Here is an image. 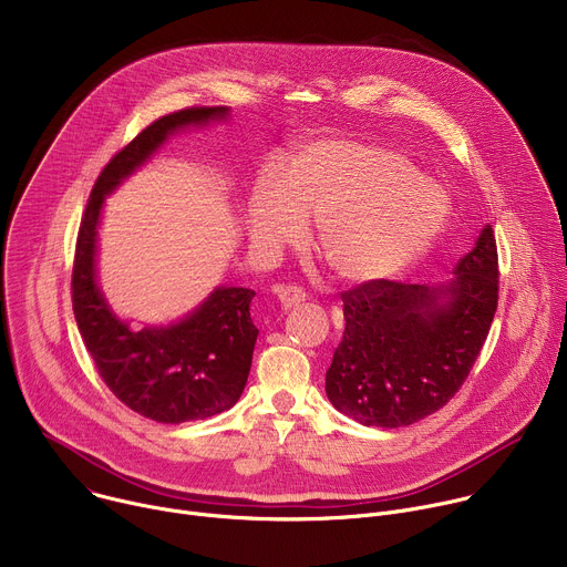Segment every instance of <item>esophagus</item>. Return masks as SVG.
<instances>
[{"label": "esophagus", "mask_w": 567, "mask_h": 567, "mask_svg": "<svg viewBox=\"0 0 567 567\" xmlns=\"http://www.w3.org/2000/svg\"><path fill=\"white\" fill-rule=\"evenodd\" d=\"M274 293L278 296V300L282 302L285 309H291L296 305H300L305 300V291L296 285H274Z\"/></svg>", "instance_id": "obj_1"}]
</instances>
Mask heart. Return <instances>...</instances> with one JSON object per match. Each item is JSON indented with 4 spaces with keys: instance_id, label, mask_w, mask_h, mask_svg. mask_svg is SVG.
Wrapping results in <instances>:
<instances>
[{
    "instance_id": "b5f03b06",
    "label": "heart",
    "mask_w": 567,
    "mask_h": 567,
    "mask_svg": "<svg viewBox=\"0 0 567 567\" xmlns=\"http://www.w3.org/2000/svg\"><path fill=\"white\" fill-rule=\"evenodd\" d=\"M302 219H316L313 245L328 269L343 282L368 285L411 269L433 247L449 197L392 147L318 138L289 156L282 179H258L247 210L262 251L298 241Z\"/></svg>"
}]
</instances>
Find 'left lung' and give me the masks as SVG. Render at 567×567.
<instances>
[{"instance_id": "left-lung-1", "label": "left lung", "mask_w": 567, "mask_h": 567, "mask_svg": "<svg viewBox=\"0 0 567 567\" xmlns=\"http://www.w3.org/2000/svg\"><path fill=\"white\" fill-rule=\"evenodd\" d=\"M346 332L326 374L332 406L363 426L415 424L460 390L498 307L492 226L449 285L379 280L341 293Z\"/></svg>"}]
</instances>
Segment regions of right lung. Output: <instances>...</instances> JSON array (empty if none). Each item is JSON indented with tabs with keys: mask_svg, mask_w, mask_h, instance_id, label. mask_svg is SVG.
Listing matches in <instances>:
<instances>
[{
	"mask_svg": "<svg viewBox=\"0 0 567 567\" xmlns=\"http://www.w3.org/2000/svg\"><path fill=\"white\" fill-rule=\"evenodd\" d=\"M228 116V107H188L161 116L136 134L99 175L80 221L71 300L101 379L134 413L184 424L228 411L247 385L258 328L245 287H217L193 313L168 328L132 330L116 318L96 282V241L105 197L166 143L190 125Z\"/></svg>",
	"mask_w": 567,
	"mask_h": 567,
	"instance_id": "right-lung-1",
	"label": "right lung"
}]
</instances>
